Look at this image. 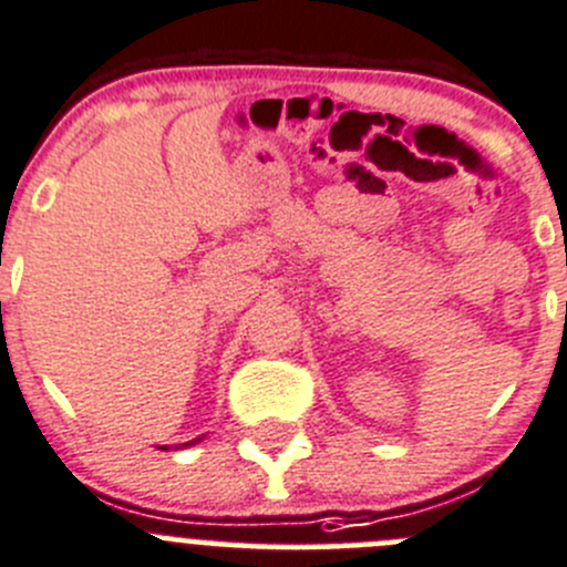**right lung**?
I'll use <instances>...</instances> for the list:
<instances>
[{
  "label": "right lung",
  "mask_w": 567,
  "mask_h": 567,
  "mask_svg": "<svg viewBox=\"0 0 567 567\" xmlns=\"http://www.w3.org/2000/svg\"><path fill=\"white\" fill-rule=\"evenodd\" d=\"M202 441V437H196V441H190V443H185V446H194V443H199ZM163 449V452H166V446H161Z\"/></svg>",
  "instance_id": "obj_1"
}]
</instances>
